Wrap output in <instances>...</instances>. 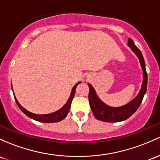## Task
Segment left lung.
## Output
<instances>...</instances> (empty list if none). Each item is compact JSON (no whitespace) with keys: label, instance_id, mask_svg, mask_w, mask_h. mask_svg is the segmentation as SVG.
<instances>
[{"label":"left lung","instance_id":"8db88e82","mask_svg":"<svg viewBox=\"0 0 160 160\" xmlns=\"http://www.w3.org/2000/svg\"><path fill=\"white\" fill-rule=\"evenodd\" d=\"M128 45L131 48L132 52L136 54L140 61V66L143 71V83L141 88L140 89L139 93L131 100L130 102L124 106L120 107H112L106 105L99 99L96 94L92 86L88 83L89 92V102L92 113L96 119L106 122H118L126 120L130 118L135 112L138 110L142 102L143 96L147 92V73L146 71L145 61L143 59V54L140 49L135 45V44L131 38H128Z\"/></svg>","mask_w":160,"mask_h":160}]
</instances>
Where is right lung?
I'll return each mask as SVG.
<instances>
[{"instance_id": "right-lung-1", "label": "right lung", "mask_w": 160, "mask_h": 160, "mask_svg": "<svg viewBox=\"0 0 160 160\" xmlns=\"http://www.w3.org/2000/svg\"><path fill=\"white\" fill-rule=\"evenodd\" d=\"M80 83H81V82H78V83H76V85L72 88L71 96H70L69 99H68L67 102L64 105V106L61 107L60 109H58V111L52 112V113L45 114V115H38V114L32 113V112H29L28 110H26V108H24L23 107L21 106L20 103H19V102L17 101L16 96H14L15 101L21 111L23 112L26 115H27L28 117L32 119H33V120L37 121V122H43V123L58 122H61V121H62L63 119L67 116L68 112H69L70 108H71L72 100H73V97H74L75 92H76V88L77 86H78V84H80ZM12 90H13V87H12ZM13 95H14V93H13Z\"/></svg>"}]
</instances>
